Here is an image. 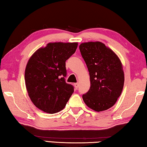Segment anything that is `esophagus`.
<instances>
[{
    "instance_id": "34e87169",
    "label": "esophagus",
    "mask_w": 147,
    "mask_h": 147,
    "mask_svg": "<svg viewBox=\"0 0 147 147\" xmlns=\"http://www.w3.org/2000/svg\"><path fill=\"white\" fill-rule=\"evenodd\" d=\"M74 88H76V89H78V86H79L78 83H74Z\"/></svg>"
}]
</instances>
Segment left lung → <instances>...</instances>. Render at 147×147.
<instances>
[{
    "label": "left lung",
    "instance_id": "1",
    "mask_svg": "<svg viewBox=\"0 0 147 147\" xmlns=\"http://www.w3.org/2000/svg\"><path fill=\"white\" fill-rule=\"evenodd\" d=\"M90 76L89 90L82 95L84 102L96 111L112 107L122 93L124 82L123 66L115 53L101 42L79 46Z\"/></svg>",
    "mask_w": 147,
    "mask_h": 147
}]
</instances>
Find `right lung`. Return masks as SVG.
<instances>
[{
    "label": "right lung",
    "mask_w": 147,
    "mask_h": 147,
    "mask_svg": "<svg viewBox=\"0 0 147 147\" xmlns=\"http://www.w3.org/2000/svg\"><path fill=\"white\" fill-rule=\"evenodd\" d=\"M77 47V43H49L29 59L24 73L26 88L32 102L44 112L60 111L73 93L74 87L65 78V61Z\"/></svg>",
    "instance_id": "obj_1"
}]
</instances>
